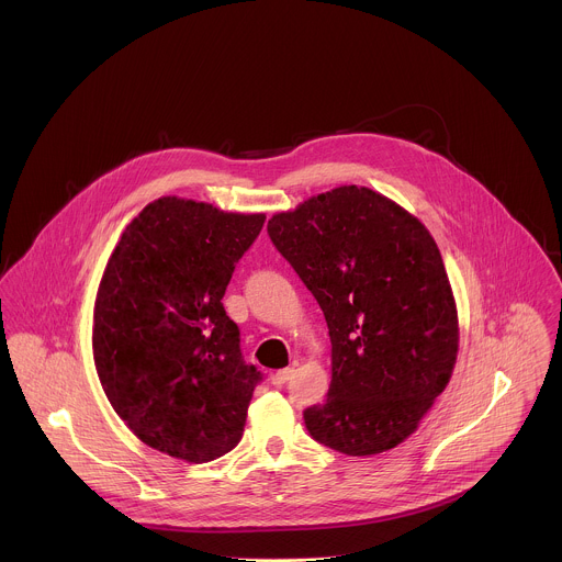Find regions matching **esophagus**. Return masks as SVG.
<instances>
[{"mask_svg": "<svg viewBox=\"0 0 562 562\" xmlns=\"http://www.w3.org/2000/svg\"><path fill=\"white\" fill-rule=\"evenodd\" d=\"M292 374H294V370H292V368H285V370H279V372H274V374L270 376V381H272V385L281 387V385H285V383L292 379Z\"/></svg>", "mask_w": 562, "mask_h": 562, "instance_id": "esophagus-1", "label": "esophagus"}]
</instances>
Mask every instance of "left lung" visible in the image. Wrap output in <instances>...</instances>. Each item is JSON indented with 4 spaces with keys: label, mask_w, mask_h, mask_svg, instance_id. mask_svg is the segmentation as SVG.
Wrapping results in <instances>:
<instances>
[{
    "label": "left lung",
    "mask_w": 562,
    "mask_h": 562,
    "mask_svg": "<svg viewBox=\"0 0 562 562\" xmlns=\"http://www.w3.org/2000/svg\"><path fill=\"white\" fill-rule=\"evenodd\" d=\"M268 234L328 326V398L305 411L307 430L348 457L401 446L448 387L459 355V312L437 241L366 186L279 212Z\"/></svg>",
    "instance_id": "8db88e82"
}]
</instances>
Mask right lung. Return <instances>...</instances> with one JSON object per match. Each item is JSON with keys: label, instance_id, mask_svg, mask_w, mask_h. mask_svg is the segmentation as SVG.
Returning a JSON list of instances; mask_svg holds the SVG:
<instances>
[{"label": "right lung", "instance_id": "1", "mask_svg": "<svg viewBox=\"0 0 562 562\" xmlns=\"http://www.w3.org/2000/svg\"><path fill=\"white\" fill-rule=\"evenodd\" d=\"M266 214L160 196L121 234L92 312V359L125 426L149 448L207 463L241 439L261 374L223 307Z\"/></svg>", "mask_w": 562, "mask_h": 562}]
</instances>
